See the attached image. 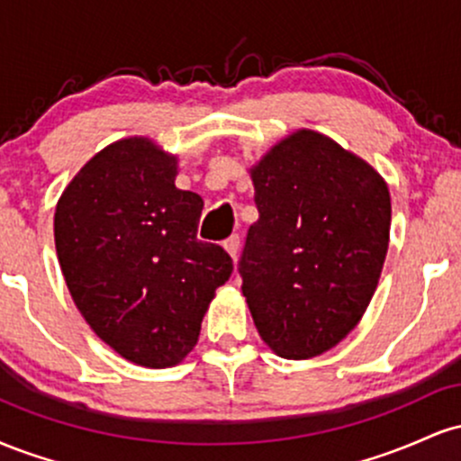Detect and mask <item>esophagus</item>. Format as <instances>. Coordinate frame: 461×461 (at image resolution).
Here are the masks:
<instances>
[{"label":"esophagus","mask_w":461,"mask_h":461,"mask_svg":"<svg viewBox=\"0 0 461 461\" xmlns=\"http://www.w3.org/2000/svg\"><path fill=\"white\" fill-rule=\"evenodd\" d=\"M223 247H225V251L230 253V256L234 258V260H236V258H238V251H240V236H238V234H231L230 238H225V240H223Z\"/></svg>","instance_id":"34e87169"}]
</instances>
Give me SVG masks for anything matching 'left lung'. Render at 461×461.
<instances>
[{"label":"left lung","mask_w":461,"mask_h":461,"mask_svg":"<svg viewBox=\"0 0 461 461\" xmlns=\"http://www.w3.org/2000/svg\"><path fill=\"white\" fill-rule=\"evenodd\" d=\"M260 219L238 273L262 340L290 359L330 351L362 319L390 238L388 186L340 145L301 130L251 168Z\"/></svg>","instance_id":"8db88e82"}]
</instances>
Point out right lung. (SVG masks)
I'll return each mask as SVG.
<instances>
[{
  "label": "right lung",
  "mask_w": 461,
  "mask_h": 461,
  "mask_svg": "<svg viewBox=\"0 0 461 461\" xmlns=\"http://www.w3.org/2000/svg\"><path fill=\"white\" fill-rule=\"evenodd\" d=\"M176 164L147 139L114 142L73 177L54 219L77 310L105 345L147 368L188 356L234 271L223 247L197 238L203 201L176 186Z\"/></svg>",
  "instance_id": "1"
}]
</instances>
